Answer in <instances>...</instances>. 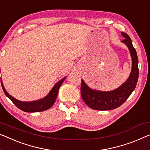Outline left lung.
I'll return each mask as SVG.
<instances>
[{"instance_id": "left-lung-1", "label": "left lung", "mask_w": 150, "mask_h": 150, "mask_svg": "<svg viewBox=\"0 0 150 150\" xmlns=\"http://www.w3.org/2000/svg\"><path fill=\"white\" fill-rule=\"evenodd\" d=\"M125 38L122 40L128 47L132 58V69L126 81L119 88L110 91H102L91 89L81 79V94L82 99L89 108L97 110H109L115 109L126 101L135 89L139 77L138 58L130 37L121 32Z\"/></svg>"}]
</instances>
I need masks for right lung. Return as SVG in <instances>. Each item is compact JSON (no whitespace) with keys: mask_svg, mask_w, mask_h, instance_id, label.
<instances>
[{"mask_svg":"<svg viewBox=\"0 0 150 150\" xmlns=\"http://www.w3.org/2000/svg\"><path fill=\"white\" fill-rule=\"evenodd\" d=\"M66 79V77H64L63 79L60 80L59 82L54 85L52 89H51L50 92L46 97L42 99L35 100V101L32 102H22L19 101L15 98L11 96L8 93L6 89H4L3 82L1 81V86L3 89L4 91L5 95L7 96L9 99L13 102V103L20 110H23L24 112H42L48 110V109L50 108L52 105L54 103L56 99H57L58 92H59V88L62 85V83Z\"/></svg>","mask_w":150,"mask_h":150,"instance_id":"1","label":"right lung"}]
</instances>
